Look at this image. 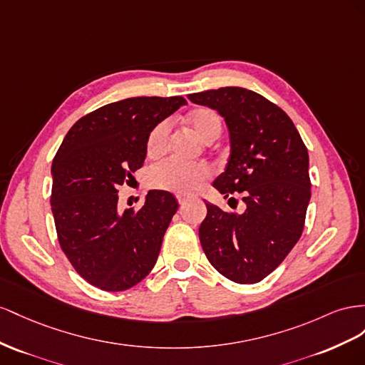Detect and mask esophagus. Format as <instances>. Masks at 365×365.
<instances>
[{"label":"esophagus","mask_w":365,"mask_h":365,"mask_svg":"<svg viewBox=\"0 0 365 365\" xmlns=\"http://www.w3.org/2000/svg\"><path fill=\"white\" fill-rule=\"evenodd\" d=\"M177 202H179V205H185L186 197L185 195H177Z\"/></svg>","instance_id":"obj_1"}]
</instances>
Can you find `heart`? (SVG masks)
<instances>
[{"mask_svg":"<svg viewBox=\"0 0 365 365\" xmlns=\"http://www.w3.org/2000/svg\"><path fill=\"white\" fill-rule=\"evenodd\" d=\"M188 127L203 142L211 143L222 134L223 122L218 113L211 108H197L185 118ZM171 123L162 120L151 130L147 140L148 158H159L170 147ZM211 177V168L206 163H180L163 160L153 165L147 171V183L153 190L175 194H191Z\"/></svg>","mask_w":365,"mask_h":365,"instance_id":"heart-1","label":"heart"}]
</instances>
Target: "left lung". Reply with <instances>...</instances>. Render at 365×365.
<instances>
[{
	"label": "left lung",
	"instance_id": "left-lung-1",
	"mask_svg": "<svg viewBox=\"0 0 365 365\" xmlns=\"http://www.w3.org/2000/svg\"><path fill=\"white\" fill-rule=\"evenodd\" d=\"M188 98L225 119L231 153L214 188L225 199L243 192L246 203L243 214H227L205 202L203 252L223 277L258 283L303 234L310 200L307 148L287 114L252 90L222 87Z\"/></svg>",
	"mask_w": 365,
	"mask_h": 365
}]
</instances>
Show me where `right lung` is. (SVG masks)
Returning a JSON list of instances; mask_svg holds the SVG:
<instances>
[{"instance_id": "1", "label": "right lung", "mask_w": 365, "mask_h": 365, "mask_svg": "<svg viewBox=\"0 0 365 365\" xmlns=\"http://www.w3.org/2000/svg\"><path fill=\"white\" fill-rule=\"evenodd\" d=\"M182 106V96H140L107 103L68 130L51 163V212L58 240L76 272L108 292L147 277L179 203L153 190L139 211L118 207V186L147 158L151 130Z\"/></svg>"}]
</instances>
